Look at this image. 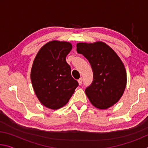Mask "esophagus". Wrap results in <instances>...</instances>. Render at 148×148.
I'll return each mask as SVG.
<instances>
[{
  "label": "esophagus",
  "instance_id": "1",
  "mask_svg": "<svg viewBox=\"0 0 148 148\" xmlns=\"http://www.w3.org/2000/svg\"><path fill=\"white\" fill-rule=\"evenodd\" d=\"M77 82H78V84L80 86V85H82V82H83V78H82V77H80V78L77 80Z\"/></svg>",
  "mask_w": 148,
  "mask_h": 148
}]
</instances>
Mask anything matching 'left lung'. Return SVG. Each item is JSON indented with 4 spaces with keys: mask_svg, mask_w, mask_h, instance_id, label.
<instances>
[{
    "mask_svg": "<svg viewBox=\"0 0 148 148\" xmlns=\"http://www.w3.org/2000/svg\"><path fill=\"white\" fill-rule=\"evenodd\" d=\"M77 52L88 60L93 72V80L86 89L91 103L97 108L113 106L123 94L127 73L121 60L111 47L102 42L78 43Z\"/></svg>",
    "mask_w": 148,
    "mask_h": 148,
    "instance_id": "1",
    "label": "left lung"
}]
</instances>
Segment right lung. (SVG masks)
<instances>
[{
  "instance_id": "1",
  "label": "right lung",
  "mask_w": 148,
  "mask_h": 148,
  "mask_svg": "<svg viewBox=\"0 0 148 148\" xmlns=\"http://www.w3.org/2000/svg\"><path fill=\"white\" fill-rule=\"evenodd\" d=\"M66 42H49L39 50L32 64L31 78L41 103L57 110L69 102L78 83L71 76L66 57L72 49Z\"/></svg>"
}]
</instances>
